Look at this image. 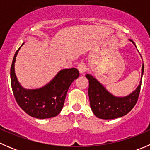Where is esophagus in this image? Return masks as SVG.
<instances>
[{"label": "esophagus", "mask_w": 150, "mask_h": 150, "mask_svg": "<svg viewBox=\"0 0 150 150\" xmlns=\"http://www.w3.org/2000/svg\"><path fill=\"white\" fill-rule=\"evenodd\" d=\"M78 69L81 75H83L84 72H86V64H83V63H81V64H79L78 65Z\"/></svg>", "instance_id": "34e87169"}]
</instances>
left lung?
Segmentation results:
<instances>
[{
    "label": "left lung",
    "instance_id": "1",
    "mask_svg": "<svg viewBox=\"0 0 150 150\" xmlns=\"http://www.w3.org/2000/svg\"><path fill=\"white\" fill-rule=\"evenodd\" d=\"M134 45V42L129 39ZM136 46V45H135ZM137 47V46H136ZM144 73V64L142 68V78ZM89 83L88 96L90 106L93 114L104 120L121 117L128 114L137 104L139 96L142 78L138 87L131 94L123 97H117L110 93L91 75H86Z\"/></svg>",
    "mask_w": 150,
    "mask_h": 150
}]
</instances>
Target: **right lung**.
<instances>
[{
	"label": "right lung",
	"instance_id": "add662e5",
	"mask_svg": "<svg viewBox=\"0 0 150 150\" xmlns=\"http://www.w3.org/2000/svg\"><path fill=\"white\" fill-rule=\"evenodd\" d=\"M19 49L15 53L11 67V83L16 102L27 114L33 117L45 119L55 117L62 110L67 92L74 80L79 77V72L76 68L62 69L43 87L25 89L19 84L14 70Z\"/></svg>",
	"mask_w": 150,
	"mask_h": 150
}]
</instances>
